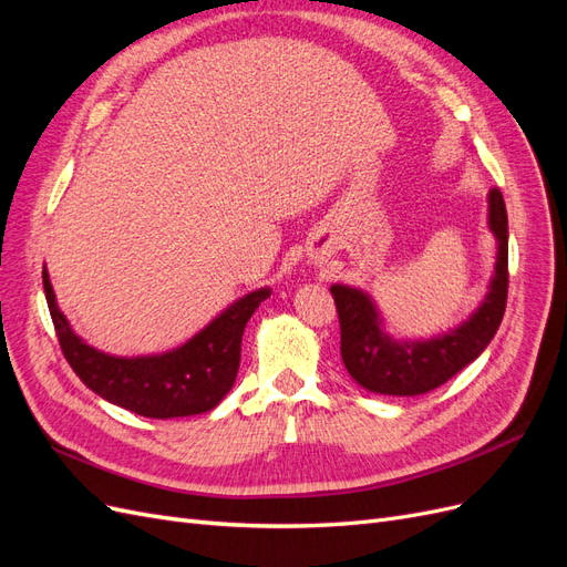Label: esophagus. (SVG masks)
Instances as JSON below:
<instances>
[{
	"mask_svg": "<svg viewBox=\"0 0 567 567\" xmlns=\"http://www.w3.org/2000/svg\"><path fill=\"white\" fill-rule=\"evenodd\" d=\"M323 262V257L321 255H315V265H321Z\"/></svg>",
	"mask_w": 567,
	"mask_h": 567,
	"instance_id": "esophagus-1",
	"label": "esophagus"
}]
</instances>
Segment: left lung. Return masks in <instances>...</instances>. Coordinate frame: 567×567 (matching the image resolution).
<instances>
[{
    "mask_svg": "<svg viewBox=\"0 0 567 567\" xmlns=\"http://www.w3.org/2000/svg\"><path fill=\"white\" fill-rule=\"evenodd\" d=\"M487 221L496 238L494 277L485 300L456 329L427 340H398L385 333L379 307L362 288L333 284L340 319V357L352 379L369 392L414 398L447 383L485 352L504 319L508 293V217L499 188H492Z\"/></svg>",
    "mask_w": 567,
    "mask_h": 567,
    "instance_id": "1",
    "label": "left lung"
}]
</instances>
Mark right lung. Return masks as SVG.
Here are the masks:
<instances>
[{
    "label": "right lung",
    "instance_id": "add662e5",
    "mask_svg": "<svg viewBox=\"0 0 567 567\" xmlns=\"http://www.w3.org/2000/svg\"><path fill=\"white\" fill-rule=\"evenodd\" d=\"M44 296L63 357L80 381L99 398L146 419H179L213 411L231 390L241 364L246 323L269 288L231 302L184 346L161 354L115 357L87 346L59 310L47 267L42 269Z\"/></svg>",
    "mask_w": 567,
    "mask_h": 567
}]
</instances>
